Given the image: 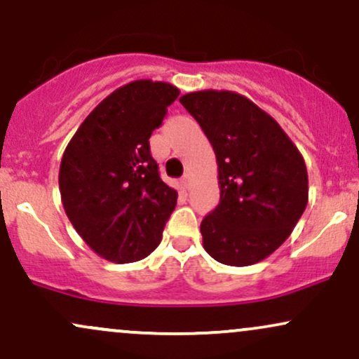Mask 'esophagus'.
Segmentation results:
<instances>
[{
  "instance_id": "1",
  "label": "esophagus",
  "mask_w": 359,
  "mask_h": 359,
  "mask_svg": "<svg viewBox=\"0 0 359 359\" xmlns=\"http://www.w3.org/2000/svg\"><path fill=\"white\" fill-rule=\"evenodd\" d=\"M182 184H184V187L187 189V191H191V189H192V177H191V174H184Z\"/></svg>"
}]
</instances>
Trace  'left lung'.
<instances>
[{"instance_id":"left-lung-1","label":"left lung","mask_w":359,"mask_h":359,"mask_svg":"<svg viewBox=\"0 0 359 359\" xmlns=\"http://www.w3.org/2000/svg\"><path fill=\"white\" fill-rule=\"evenodd\" d=\"M212 145L221 201L201 224L204 249L227 266H250L287 239L308 204L303 155L271 115L226 90L180 97Z\"/></svg>"}]
</instances>
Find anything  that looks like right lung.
<instances>
[{"instance_id":"1","label":"right lung","mask_w":359,"mask_h":359,"mask_svg":"<svg viewBox=\"0 0 359 359\" xmlns=\"http://www.w3.org/2000/svg\"><path fill=\"white\" fill-rule=\"evenodd\" d=\"M179 88L137 80L95 107L67 145L60 194L68 219L98 256L140 261L161 244L177 191L158 175L149 138Z\"/></svg>"}]
</instances>
